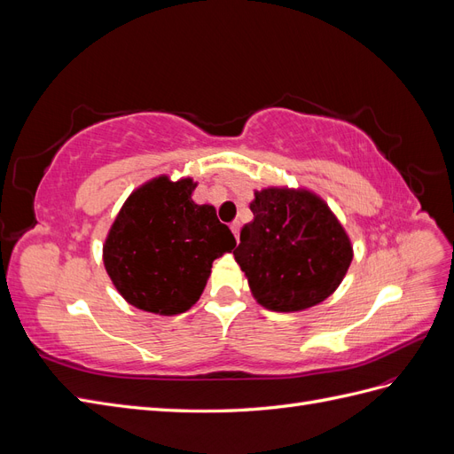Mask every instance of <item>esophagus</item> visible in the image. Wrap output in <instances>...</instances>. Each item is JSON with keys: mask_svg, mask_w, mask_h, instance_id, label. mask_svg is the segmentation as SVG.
Here are the masks:
<instances>
[{"mask_svg": "<svg viewBox=\"0 0 454 454\" xmlns=\"http://www.w3.org/2000/svg\"><path fill=\"white\" fill-rule=\"evenodd\" d=\"M231 231H232V235H235V239L239 240V237H240V222H239V219H235V222L231 223Z\"/></svg>", "mask_w": 454, "mask_h": 454, "instance_id": "obj_1", "label": "esophagus"}]
</instances>
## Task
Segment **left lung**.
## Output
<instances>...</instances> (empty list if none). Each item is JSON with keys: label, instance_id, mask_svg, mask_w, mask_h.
Listing matches in <instances>:
<instances>
[{"label": "left lung", "instance_id": "8db88e82", "mask_svg": "<svg viewBox=\"0 0 454 454\" xmlns=\"http://www.w3.org/2000/svg\"><path fill=\"white\" fill-rule=\"evenodd\" d=\"M235 254L254 297L277 312L318 305L345 277L352 246L324 200L307 191L263 189L250 204Z\"/></svg>", "mask_w": 454, "mask_h": 454}]
</instances>
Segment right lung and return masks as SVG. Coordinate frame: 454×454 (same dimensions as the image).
<instances>
[{"mask_svg":"<svg viewBox=\"0 0 454 454\" xmlns=\"http://www.w3.org/2000/svg\"><path fill=\"white\" fill-rule=\"evenodd\" d=\"M193 180L145 184L129 197L104 246V265L130 305L155 314L193 307L214 259L237 246L214 206L191 200Z\"/></svg>","mask_w":454,"mask_h":454,"instance_id":"obj_1","label":"right lung"}]
</instances>
